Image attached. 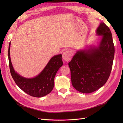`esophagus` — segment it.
<instances>
[{"mask_svg":"<svg viewBox=\"0 0 123 123\" xmlns=\"http://www.w3.org/2000/svg\"><path fill=\"white\" fill-rule=\"evenodd\" d=\"M72 54L71 52L69 50H67L64 51L62 54V58L63 60L66 61H69L71 59Z\"/></svg>","mask_w":123,"mask_h":123,"instance_id":"34e87169","label":"esophagus"}]
</instances>
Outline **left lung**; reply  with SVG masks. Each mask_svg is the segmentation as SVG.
I'll return each mask as SVG.
<instances>
[{
  "label": "left lung",
  "instance_id": "8db88e82",
  "mask_svg": "<svg viewBox=\"0 0 123 123\" xmlns=\"http://www.w3.org/2000/svg\"><path fill=\"white\" fill-rule=\"evenodd\" d=\"M96 33L101 36L99 45L78 51L68 64L73 87L82 93H91L103 87L113 66L115 47L110 29L100 23Z\"/></svg>",
  "mask_w": 123,
  "mask_h": 123
}]
</instances>
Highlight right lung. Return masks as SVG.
<instances>
[{
	"label": "right lung",
	"mask_w": 123,
	"mask_h": 123,
	"mask_svg": "<svg viewBox=\"0 0 123 123\" xmlns=\"http://www.w3.org/2000/svg\"><path fill=\"white\" fill-rule=\"evenodd\" d=\"M10 42L8 48V60L10 74L18 87L25 92L34 97H42L50 93L54 86V79L57 71L63 65L62 54L54 55L37 76L26 78L18 74L14 69L10 56Z\"/></svg>",
	"instance_id": "add662e5"
}]
</instances>
